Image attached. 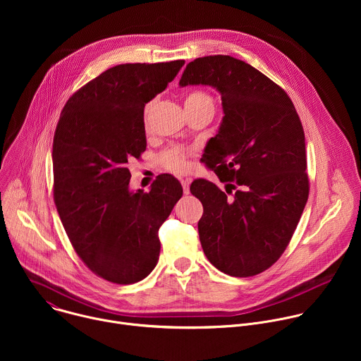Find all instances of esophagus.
Segmentation results:
<instances>
[{"label": "esophagus", "instance_id": "34e87169", "mask_svg": "<svg viewBox=\"0 0 361 361\" xmlns=\"http://www.w3.org/2000/svg\"><path fill=\"white\" fill-rule=\"evenodd\" d=\"M190 183H191V180H190V178L181 180V185H183V191H184V194H188V192H190Z\"/></svg>", "mask_w": 361, "mask_h": 361}]
</instances>
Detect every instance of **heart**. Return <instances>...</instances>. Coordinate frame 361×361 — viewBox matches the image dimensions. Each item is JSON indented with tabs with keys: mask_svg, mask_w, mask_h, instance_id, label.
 <instances>
[{
	"mask_svg": "<svg viewBox=\"0 0 361 361\" xmlns=\"http://www.w3.org/2000/svg\"><path fill=\"white\" fill-rule=\"evenodd\" d=\"M183 102H184V109H185V113H195V111H207V113H212L214 111V107H216V102H214V98L210 92L204 91V90H191L188 91L184 98H183ZM152 109V102H148V104L145 106V110H144V117L147 120L149 111ZM190 157V151L185 149V148H181V147H171V148H167L166 151H163L160 154V164L169 170V171H173V173H184L187 170V160Z\"/></svg>",
	"mask_w": 361,
	"mask_h": 361,
	"instance_id": "b5f03b06",
	"label": "heart"
}]
</instances>
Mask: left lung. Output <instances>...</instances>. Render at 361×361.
<instances>
[{
  "mask_svg": "<svg viewBox=\"0 0 361 361\" xmlns=\"http://www.w3.org/2000/svg\"><path fill=\"white\" fill-rule=\"evenodd\" d=\"M188 84L217 88L224 111L201 160L226 191L204 178L190 187L205 212L198 221L201 247L228 276L260 274L287 248L308 198L300 117L280 85L230 56L188 63L180 85Z\"/></svg>",
  "mask_w": 361,
  "mask_h": 361,
  "instance_id": "left-lung-1",
  "label": "left lung"
}]
</instances>
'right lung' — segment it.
<instances>
[{"instance_id":"add662e5","label":"right lung","mask_w":361,"mask_h":361,"mask_svg":"<svg viewBox=\"0 0 361 361\" xmlns=\"http://www.w3.org/2000/svg\"><path fill=\"white\" fill-rule=\"evenodd\" d=\"M184 60L120 64L75 91L54 133V202L71 245L98 277L145 279L160 255L159 230L183 195L170 174L131 192L128 161L145 151L144 107Z\"/></svg>"}]
</instances>
